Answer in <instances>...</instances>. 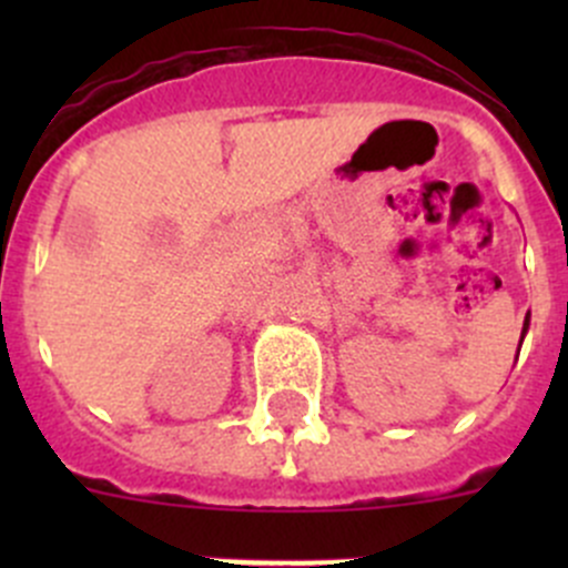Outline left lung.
Segmentation results:
<instances>
[{
	"instance_id": "8db88e82",
	"label": "left lung",
	"mask_w": 568,
	"mask_h": 568,
	"mask_svg": "<svg viewBox=\"0 0 568 568\" xmlns=\"http://www.w3.org/2000/svg\"><path fill=\"white\" fill-rule=\"evenodd\" d=\"M528 324H530V313H528V316H525V326H523V335H525V329H528Z\"/></svg>"
}]
</instances>
